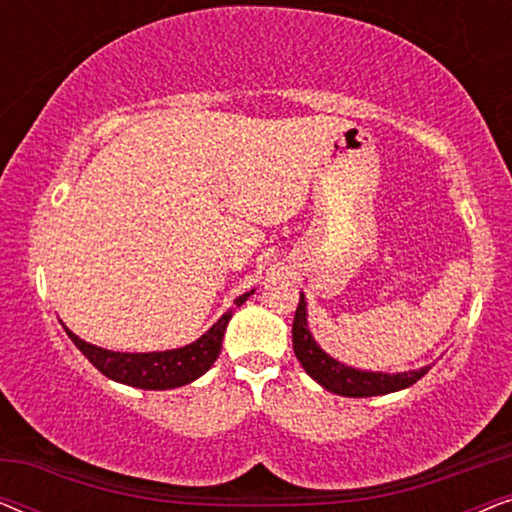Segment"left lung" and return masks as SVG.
I'll list each match as a JSON object with an SVG mask.
<instances>
[{
	"label": "left lung",
	"mask_w": 512,
	"mask_h": 512,
	"mask_svg": "<svg viewBox=\"0 0 512 512\" xmlns=\"http://www.w3.org/2000/svg\"><path fill=\"white\" fill-rule=\"evenodd\" d=\"M293 352L296 359L303 363L305 373L317 380L321 387L333 391L338 396L349 398H366V396H382L391 391H401L410 384L429 373L431 366L419 370H408V373H368L345 363L335 361L314 342L310 328H307V303L305 296L300 293V303L296 307V317H293Z\"/></svg>",
	"instance_id": "left-lung-1"
}]
</instances>
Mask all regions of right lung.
<instances>
[{"label":"right lung","mask_w":512,"mask_h":512,"mask_svg":"<svg viewBox=\"0 0 512 512\" xmlns=\"http://www.w3.org/2000/svg\"><path fill=\"white\" fill-rule=\"evenodd\" d=\"M251 293H244L235 300V307H240L244 300H247ZM230 317H233V310H228L223 317L216 321V324L209 328V331L198 338L191 345L179 347V349H167V352H146V354H128V352H109V349L95 347L90 342L81 340L79 335H74L69 328H65L69 340L74 342L76 347L81 349L83 356L93 363V366L100 370L104 377L109 380L128 384V387L137 389H174L184 387V384L198 380L200 375H205L216 356L221 354V342L223 333H226V326Z\"/></svg>","instance_id":"obj_1"}]
</instances>
